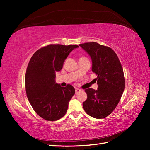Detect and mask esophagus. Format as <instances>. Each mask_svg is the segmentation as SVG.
<instances>
[{"mask_svg":"<svg viewBox=\"0 0 150 150\" xmlns=\"http://www.w3.org/2000/svg\"><path fill=\"white\" fill-rule=\"evenodd\" d=\"M81 89H79V88H76L75 89V91H76V94H77V93H79L80 91H81Z\"/></svg>","mask_w":150,"mask_h":150,"instance_id":"34e87169","label":"esophagus"}]
</instances>
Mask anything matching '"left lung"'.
<instances>
[{
	"mask_svg": "<svg viewBox=\"0 0 150 150\" xmlns=\"http://www.w3.org/2000/svg\"><path fill=\"white\" fill-rule=\"evenodd\" d=\"M90 56L92 71L97 75V90L85 89L87 99L83 103L88 115L96 119L104 118L114 111L125 89L123 69L113 50L92 42L79 44Z\"/></svg>",
	"mask_w": 150,
	"mask_h": 150,
	"instance_id": "8db88e82",
	"label": "left lung"
}]
</instances>
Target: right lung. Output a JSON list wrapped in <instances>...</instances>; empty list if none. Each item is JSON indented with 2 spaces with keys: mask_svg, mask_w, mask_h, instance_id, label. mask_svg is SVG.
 I'll return each instance as SVG.
<instances>
[{
  "mask_svg": "<svg viewBox=\"0 0 150 150\" xmlns=\"http://www.w3.org/2000/svg\"><path fill=\"white\" fill-rule=\"evenodd\" d=\"M77 45L50 44L38 50L30 58L25 73V90L32 107L47 121L64 116L75 93L71 84L61 87L56 83V72L60 71L66 59Z\"/></svg>",
  "mask_w": 150,
  "mask_h": 150,
  "instance_id": "obj_1",
  "label": "right lung"
}]
</instances>
